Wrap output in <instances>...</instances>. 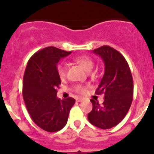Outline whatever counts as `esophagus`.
<instances>
[{"instance_id": "1", "label": "esophagus", "mask_w": 154, "mask_h": 154, "mask_svg": "<svg viewBox=\"0 0 154 154\" xmlns=\"http://www.w3.org/2000/svg\"><path fill=\"white\" fill-rule=\"evenodd\" d=\"M83 100V98H82V97H79V98L77 99V102H82Z\"/></svg>"}]
</instances>
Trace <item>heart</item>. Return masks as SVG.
Wrapping results in <instances>:
<instances>
[{
	"mask_svg": "<svg viewBox=\"0 0 154 154\" xmlns=\"http://www.w3.org/2000/svg\"><path fill=\"white\" fill-rule=\"evenodd\" d=\"M74 60L77 64L80 65L87 71H91V68H93V66H94V63H93L92 60L89 57H88V56H78V57H76L74 59ZM57 72H58L59 77L61 79H64L66 77L67 68H66L65 63H61L57 66ZM74 88L79 93H84L86 91V88L82 85H77V86L74 87Z\"/></svg>",
	"mask_w": 154,
	"mask_h": 154,
	"instance_id": "b5f03b06",
	"label": "heart"
}]
</instances>
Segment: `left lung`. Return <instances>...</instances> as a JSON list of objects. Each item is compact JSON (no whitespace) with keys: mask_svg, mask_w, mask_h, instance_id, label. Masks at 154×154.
<instances>
[{"mask_svg":"<svg viewBox=\"0 0 154 154\" xmlns=\"http://www.w3.org/2000/svg\"><path fill=\"white\" fill-rule=\"evenodd\" d=\"M100 56L105 72L96 94H104L101 105L91 99L92 110L88 114L90 123L98 128H112L120 123L128 112L133 101V80L130 67L122 54L109 46L93 50Z\"/></svg>","mask_w":154,"mask_h":154,"instance_id":"obj_1","label":"left lung"}]
</instances>
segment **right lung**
<instances>
[{
  "mask_svg": "<svg viewBox=\"0 0 154 154\" xmlns=\"http://www.w3.org/2000/svg\"><path fill=\"white\" fill-rule=\"evenodd\" d=\"M71 53L52 46L43 48L31 57L24 72L22 94L27 111L35 125L51 133L66 126L75 103L72 97H57L61 83L57 64Z\"/></svg>",
  "mask_w": 154,
  "mask_h": 154,
  "instance_id": "1",
  "label": "right lung"
}]
</instances>
